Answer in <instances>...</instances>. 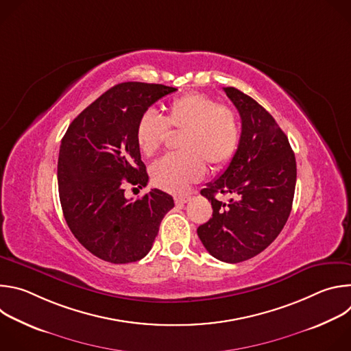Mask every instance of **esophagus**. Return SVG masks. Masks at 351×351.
Here are the masks:
<instances>
[{
    "label": "esophagus",
    "instance_id": "esophagus-1",
    "mask_svg": "<svg viewBox=\"0 0 351 351\" xmlns=\"http://www.w3.org/2000/svg\"><path fill=\"white\" fill-rule=\"evenodd\" d=\"M190 199V195L189 194H180V195H175V203L176 204H186Z\"/></svg>",
    "mask_w": 351,
    "mask_h": 351
}]
</instances>
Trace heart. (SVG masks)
I'll use <instances>...</instances> for the list:
<instances>
[{
	"mask_svg": "<svg viewBox=\"0 0 351 351\" xmlns=\"http://www.w3.org/2000/svg\"><path fill=\"white\" fill-rule=\"evenodd\" d=\"M168 128L180 130L179 153L168 154L152 165L154 184L171 193H180L203 178L206 163L217 169L230 161L240 141L236 112L218 106L203 93H187L171 99L165 118L154 110L141 112L134 128V140L141 154L149 157L162 145Z\"/></svg>",
	"mask_w": 351,
	"mask_h": 351,
	"instance_id": "heart-1",
	"label": "heart"
}]
</instances>
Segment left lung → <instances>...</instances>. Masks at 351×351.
I'll list each match as a JSON object with an SVG mask.
<instances>
[{
    "instance_id": "1",
    "label": "left lung",
    "mask_w": 351,
    "mask_h": 351,
    "mask_svg": "<svg viewBox=\"0 0 351 351\" xmlns=\"http://www.w3.org/2000/svg\"><path fill=\"white\" fill-rule=\"evenodd\" d=\"M223 91L241 118L236 153L223 173L202 194L213 206V218L197 234L207 252L223 263H241L260 254L283 229L293 204L295 158L283 130L256 99L234 87ZM217 192L232 193L226 205Z\"/></svg>"
}]
</instances>
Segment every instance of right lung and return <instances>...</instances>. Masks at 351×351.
<instances>
[{"instance_id":"add662e5","label":"right lung","mask_w":351,"mask_h":351,"mask_svg":"<svg viewBox=\"0 0 351 351\" xmlns=\"http://www.w3.org/2000/svg\"><path fill=\"white\" fill-rule=\"evenodd\" d=\"M173 91L164 84L119 83L83 110L62 137L58 190L65 221L79 243L107 263L145 257L175 206L172 195L158 189L134 202L123 189L148 182L134 140L138 117Z\"/></svg>"}]
</instances>
